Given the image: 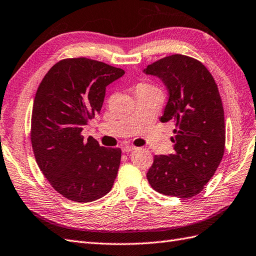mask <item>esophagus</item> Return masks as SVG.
I'll list each match as a JSON object with an SVG mask.
<instances>
[{
	"label": "esophagus",
	"mask_w": 256,
	"mask_h": 256,
	"mask_svg": "<svg viewBox=\"0 0 256 256\" xmlns=\"http://www.w3.org/2000/svg\"><path fill=\"white\" fill-rule=\"evenodd\" d=\"M136 148V146H131V145H125V146L122 148L124 153H129V152H132V150H134Z\"/></svg>",
	"instance_id": "1"
}]
</instances>
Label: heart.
Listing matches in <instances>:
<instances>
[{
  "mask_svg": "<svg viewBox=\"0 0 256 256\" xmlns=\"http://www.w3.org/2000/svg\"><path fill=\"white\" fill-rule=\"evenodd\" d=\"M142 85H148V84H142Z\"/></svg>",
  "mask_w": 256,
  "mask_h": 256,
  "instance_id": "1",
  "label": "heart"
}]
</instances>
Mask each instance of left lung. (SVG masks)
<instances>
[{"label": "left lung", "mask_w": 256, "mask_h": 256, "mask_svg": "<svg viewBox=\"0 0 256 256\" xmlns=\"http://www.w3.org/2000/svg\"><path fill=\"white\" fill-rule=\"evenodd\" d=\"M144 72L162 78L169 100L160 122H176L174 154L155 155L148 181L166 196L190 198L216 174L225 150L224 108L211 73L199 60L171 54Z\"/></svg>", "instance_id": "8db88e82"}]
</instances>
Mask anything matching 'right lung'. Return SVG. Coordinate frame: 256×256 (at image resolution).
I'll return each mask as SVG.
<instances>
[{
    "label": "right lung",
    "mask_w": 256,
    "mask_h": 256,
    "mask_svg": "<svg viewBox=\"0 0 256 256\" xmlns=\"http://www.w3.org/2000/svg\"><path fill=\"white\" fill-rule=\"evenodd\" d=\"M122 68L88 58L58 61L40 82L31 116L36 160L54 190L68 200L90 202L111 190L122 150L100 146L82 136L101 111L106 87Z\"/></svg>",
    "instance_id": "add662e5"
}]
</instances>
